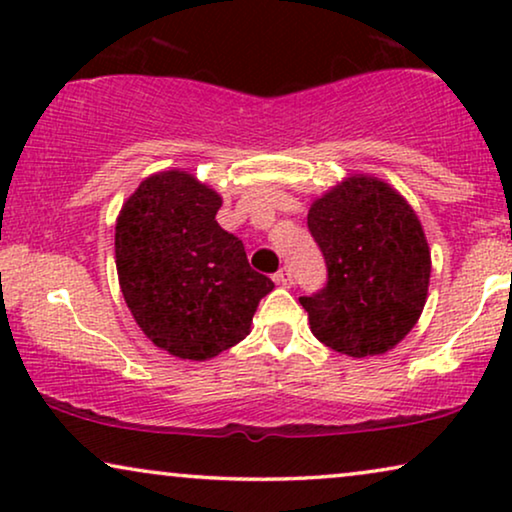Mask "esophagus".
Listing matches in <instances>:
<instances>
[{
  "instance_id": "1",
  "label": "esophagus",
  "mask_w": 512,
  "mask_h": 512,
  "mask_svg": "<svg viewBox=\"0 0 512 512\" xmlns=\"http://www.w3.org/2000/svg\"><path fill=\"white\" fill-rule=\"evenodd\" d=\"M272 279H275L279 286H291L293 284V272H291L289 265H284V268H279L275 272V277H272Z\"/></svg>"
}]
</instances>
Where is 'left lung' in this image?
Here are the masks:
<instances>
[{
  "label": "left lung",
  "mask_w": 512,
  "mask_h": 512,
  "mask_svg": "<svg viewBox=\"0 0 512 512\" xmlns=\"http://www.w3.org/2000/svg\"><path fill=\"white\" fill-rule=\"evenodd\" d=\"M307 228L328 272L324 289L298 298L312 333L356 359L401 342L431 277L429 244L408 202L384 181L352 177L312 202Z\"/></svg>",
  "instance_id": "obj_1"
}]
</instances>
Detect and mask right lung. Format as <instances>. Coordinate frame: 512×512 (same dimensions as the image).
I'll list each match as a JSON object with an SVG mask.
<instances>
[{
  "mask_svg": "<svg viewBox=\"0 0 512 512\" xmlns=\"http://www.w3.org/2000/svg\"><path fill=\"white\" fill-rule=\"evenodd\" d=\"M221 198L186 172L139 184L116 221V270L139 328L179 359L205 361L247 338L272 279L216 223Z\"/></svg>",
  "mask_w": 512,
  "mask_h": 512,
  "instance_id": "add662e5",
  "label": "right lung"
}]
</instances>
